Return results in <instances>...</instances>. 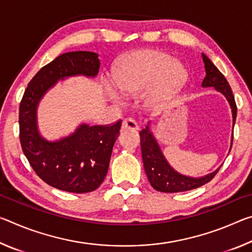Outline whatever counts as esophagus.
<instances>
[{
    "label": "esophagus",
    "instance_id": "obj_1",
    "mask_svg": "<svg viewBox=\"0 0 252 252\" xmlns=\"http://www.w3.org/2000/svg\"><path fill=\"white\" fill-rule=\"evenodd\" d=\"M121 129L135 131V130H139V126H138V123H136L134 120H132V119H125V120L122 121Z\"/></svg>",
    "mask_w": 252,
    "mask_h": 252
}]
</instances>
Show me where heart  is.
<instances>
[{"instance_id":"heart-1","label":"heart","mask_w":252,"mask_h":252,"mask_svg":"<svg viewBox=\"0 0 252 252\" xmlns=\"http://www.w3.org/2000/svg\"><path fill=\"white\" fill-rule=\"evenodd\" d=\"M189 73L182 62L162 50L139 49L122 57L113 71V82L119 91L134 94L146 89L143 102L157 108L172 100L185 87ZM119 97V92L111 90Z\"/></svg>"}]
</instances>
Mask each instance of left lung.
<instances>
[{
    "mask_svg": "<svg viewBox=\"0 0 252 252\" xmlns=\"http://www.w3.org/2000/svg\"><path fill=\"white\" fill-rule=\"evenodd\" d=\"M202 60L204 63V69H206V76L202 81V88H213L216 91L220 92L230 105L232 113V135L230 149L231 150L232 140H233V126L236 123L237 118V105L234 102V97L232 94L231 88L225 80L224 75L221 73L212 61L206 54L201 53ZM140 138H141V151H142V160L146 174L149 179V182L153 189L161 192L173 193V192H182V191H189L206 185L211 179L216 176L219 171L220 167L202 177H190L178 172L171 164L169 163L167 158L164 157L161 147L156 138L155 133L151 130V121L148 122L146 129L140 132Z\"/></svg>",
    "mask_w": 252,
    "mask_h": 252,
    "instance_id": "8db88e82",
    "label": "left lung"
}]
</instances>
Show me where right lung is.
I'll use <instances>...</instances> for the list:
<instances>
[{"label":"right lung","mask_w":252,"mask_h":252,"mask_svg":"<svg viewBox=\"0 0 252 252\" xmlns=\"http://www.w3.org/2000/svg\"><path fill=\"white\" fill-rule=\"evenodd\" d=\"M97 57L89 51L59 55L30 81L20 104V141L25 157L42 180L66 192H91L103 182L121 121L110 126L82 122L72 133L49 140L40 132L37 108L59 81L72 76L94 79L100 69Z\"/></svg>","instance_id":"1"}]
</instances>
